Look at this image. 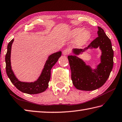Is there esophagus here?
I'll use <instances>...</instances> for the list:
<instances>
[{
    "instance_id": "34e87169",
    "label": "esophagus",
    "mask_w": 122,
    "mask_h": 122,
    "mask_svg": "<svg viewBox=\"0 0 122 122\" xmlns=\"http://www.w3.org/2000/svg\"><path fill=\"white\" fill-rule=\"evenodd\" d=\"M70 49H69V48H66V49L64 50L63 51V54L64 55H68L70 53Z\"/></svg>"
}]
</instances>
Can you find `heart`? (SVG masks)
Returning <instances> with one entry per match:
<instances>
[{
	"label": "heart",
	"mask_w": 122,
	"mask_h": 122,
	"mask_svg": "<svg viewBox=\"0 0 122 122\" xmlns=\"http://www.w3.org/2000/svg\"><path fill=\"white\" fill-rule=\"evenodd\" d=\"M70 36L72 38L77 37L76 45L83 46L89 41L91 37V34L88 30H83L81 28H76L71 31Z\"/></svg>",
	"instance_id": "heart-1"
}]
</instances>
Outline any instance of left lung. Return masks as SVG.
I'll return each mask as SVG.
<instances>
[{"label":"left lung","mask_w":122,"mask_h":122,"mask_svg":"<svg viewBox=\"0 0 122 122\" xmlns=\"http://www.w3.org/2000/svg\"><path fill=\"white\" fill-rule=\"evenodd\" d=\"M98 37L84 49L74 48V55H69L72 83L77 89L83 91H93L101 87L109 77L114 64V51L110 39L104 30L98 26ZM99 47L102 51L101 63L97 68L92 69L86 65L78 55L87 49Z\"/></svg>","instance_id":"1"}]
</instances>
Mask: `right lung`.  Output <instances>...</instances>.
Returning a JSON list of instances; mask_svg holds the SVG:
<instances>
[{
  "label": "right lung",
  "instance_id": "right-lung-1",
  "mask_svg": "<svg viewBox=\"0 0 122 122\" xmlns=\"http://www.w3.org/2000/svg\"><path fill=\"white\" fill-rule=\"evenodd\" d=\"M14 41L13 39L7 45V51L5 56L6 73L12 84L22 92L29 94H36L46 91L51 78V70L61 56V52L52 54L48 57L38 78L34 82H25L19 81L12 69L10 62L11 49Z\"/></svg>",
  "mask_w": 122,
  "mask_h": 122
}]
</instances>
